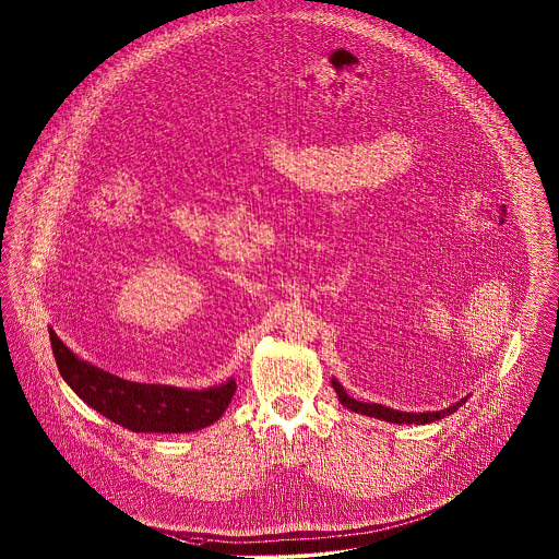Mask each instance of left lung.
I'll list each match as a JSON object with an SVG mask.
<instances>
[{
  "label": "left lung",
  "mask_w": 559,
  "mask_h": 559,
  "mask_svg": "<svg viewBox=\"0 0 559 559\" xmlns=\"http://www.w3.org/2000/svg\"><path fill=\"white\" fill-rule=\"evenodd\" d=\"M333 389H335L336 395H338V402L345 408H349L352 413H358V415H365V417H376V419H382V421H389V424H417V426L432 424V421H439L443 417H449L451 413H455L466 402V397H464V400L455 402L453 406H449L445 411H437V413H402V411H393V408H386V406H380V404L356 402L354 397H349L343 391V386L336 382L335 378H333Z\"/></svg>",
  "instance_id": "obj_1"
}]
</instances>
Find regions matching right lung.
Wrapping results in <instances>:
<instances>
[{"mask_svg": "<svg viewBox=\"0 0 559 559\" xmlns=\"http://www.w3.org/2000/svg\"><path fill=\"white\" fill-rule=\"evenodd\" d=\"M58 369L67 384L97 413L131 432L188 435L212 426L224 415L235 393V380L203 391L168 384H140L80 360L51 335Z\"/></svg>", "mask_w": 559, "mask_h": 559, "instance_id": "add662e5", "label": "right lung"}]
</instances>
